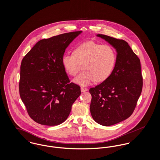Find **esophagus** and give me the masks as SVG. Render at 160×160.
Instances as JSON below:
<instances>
[{"mask_svg": "<svg viewBox=\"0 0 160 160\" xmlns=\"http://www.w3.org/2000/svg\"><path fill=\"white\" fill-rule=\"evenodd\" d=\"M88 91V89L87 88H84V87H81V91L83 92H86Z\"/></svg>", "mask_w": 160, "mask_h": 160, "instance_id": "1", "label": "esophagus"}]
</instances>
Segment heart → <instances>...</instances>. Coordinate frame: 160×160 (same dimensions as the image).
<instances>
[{
    "mask_svg": "<svg viewBox=\"0 0 160 160\" xmlns=\"http://www.w3.org/2000/svg\"><path fill=\"white\" fill-rule=\"evenodd\" d=\"M116 62L114 48L108 44L86 41L77 46L72 53H65L62 63L66 72L75 76L81 69L84 70L74 79L75 83L87 86L94 80L102 82L111 76Z\"/></svg>",
    "mask_w": 160,
    "mask_h": 160,
    "instance_id": "heart-1",
    "label": "heart"
}]
</instances>
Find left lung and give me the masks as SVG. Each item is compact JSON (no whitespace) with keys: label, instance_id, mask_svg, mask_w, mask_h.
<instances>
[{"label":"left lung","instance_id":"obj_1","mask_svg":"<svg viewBox=\"0 0 160 160\" xmlns=\"http://www.w3.org/2000/svg\"><path fill=\"white\" fill-rule=\"evenodd\" d=\"M116 50V62L111 76L89 89L90 111L93 120L103 126H110L132 114L142 91L143 78L139 58L127 42L102 34Z\"/></svg>","mask_w":160,"mask_h":160}]
</instances>
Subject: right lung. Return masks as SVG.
<instances>
[{
    "instance_id": "1",
    "label": "right lung",
    "mask_w": 160,
    "mask_h": 160,
    "mask_svg": "<svg viewBox=\"0 0 160 160\" xmlns=\"http://www.w3.org/2000/svg\"><path fill=\"white\" fill-rule=\"evenodd\" d=\"M82 32H69L41 39L23 58L20 95L35 122L48 126L63 123L81 94L80 87L70 83L62 58L67 47Z\"/></svg>"
}]
</instances>
